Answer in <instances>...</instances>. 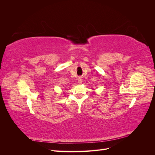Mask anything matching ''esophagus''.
<instances>
[{
	"label": "esophagus",
	"instance_id": "34e87169",
	"mask_svg": "<svg viewBox=\"0 0 155 155\" xmlns=\"http://www.w3.org/2000/svg\"><path fill=\"white\" fill-rule=\"evenodd\" d=\"M78 80V83H79V84H81V83H82V79H81V78H79Z\"/></svg>",
	"mask_w": 155,
	"mask_h": 155
}]
</instances>
